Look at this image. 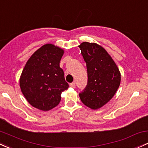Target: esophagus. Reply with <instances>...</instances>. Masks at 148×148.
I'll list each match as a JSON object with an SVG mask.
<instances>
[{
	"instance_id": "34e87169",
	"label": "esophagus",
	"mask_w": 148,
	"mask_h": 148,
	"mask_svg": "<svg viewBox=\"0 0 148 148\" xmlns=\"http://www.w3.org/2000/svg\"><path fill=\"white\" fill-rule=\"evenodd\" d=\"M69 86H70V87H71V88H75L76 87V84H75V83H74V82H72V83H71L69 84Z\"/></svg>"
}]
</instances>
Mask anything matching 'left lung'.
<instances>
[{
	"instance_id": "obj_1",
	"label": "left lung",
	"mask_w": 148,
	"mask_h": 148,
	"mask_svg": "<svg viewBox=\"0 0 148 148\" xmlns=\"http://www.w3.org/2000/svg\"><path fill=\"white\" fill-rule=\"evenodd\" d=\"M86 64L88 82L79 93L82 102L91 109L101 108L113 97L121 84L117 65L103 47L84 42L79 46Z\"/></svg>"
}]
</instances>
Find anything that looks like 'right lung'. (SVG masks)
<instances>
[{
  "label": "right lung",
  "instance_id": "right-lung-1",
  "mask_svg": "<svg viewBox=\"0 0 148 148\" xmlns=\"http://www.w3.org/2000/svg\"><path fill=\"white\" fill-rule=\"evenodd\" d=\"M64 50L52 44L42 46L29 57L20 78L23 94L30 105L49 111L61 101L62 91L69 84L60 62Z\"/></svg>",
  "mask_w": 148,
  "mask_h": 148
}]
</instances>
